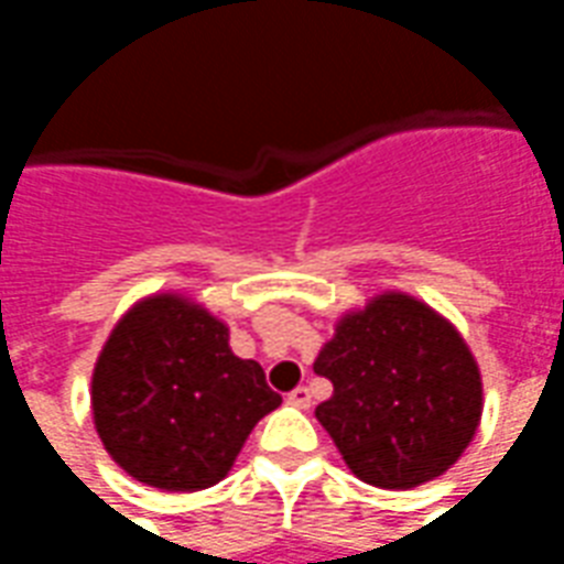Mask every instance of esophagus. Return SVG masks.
I'll return each instance as SVG.
<instances>
[{
	"instance_id": "34e87169",
	"label": "esophagus",
	"mask_w": 564,
	"mask_h": 564,
	"mask_svg": "<svg viewBox=\"0 0 564 564\" xmlns=\"http://www.w3.org/2000/svg\"><path fill=\"white\" fill-rule=\"evenodd\" d=\"M286 402L295 404V408H311V390H307V387H295V390L286 395Z\"/></svg>"
}]
</instances>
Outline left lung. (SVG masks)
<instances>
[{"label":"left lung","instance_id":"8db88e82","mask_svg":"<svg viewBox=\"0 0 564 564\" xmlns=\"http://www.w3.org/2000/svg\"><path fill=\"white\" fill-rule=\"evenodd\" d=\"M314 371L332 380L317 420L347 468L380 489L435 480L471 444L484 383L447 319L404 293L347 314Z\"/></svg>","mask_w":564,"mask_h":564}]
</instances>
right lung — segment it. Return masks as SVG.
<instances>
[{
  "mask_svg": "<svg viewBox=\"0 0 564 564\" xmlns=\"http://www.w3.org/2000/svg\"><path fill=\"white\" fill-rule=\"evenodd\" d=\"M281 404L226 323L181 295L123 314L93 371V420L111 459L165 492L220 484L262 416Z\"/></svg>",
  "mask_w": 564,
  "mask_h": 564,
  "instance_id": "1",
  "label": "right lung"
}]
</instances>
